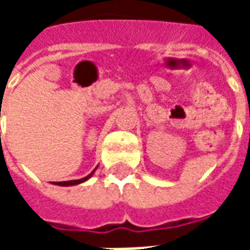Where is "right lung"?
Listing matches in <instances>:
<instances>
[{
	"mask_svg": "<svg viewBox=\"0 0 250 250\" xmlns=\"http://www.w3.org/2000/svg\"><path fill=\"white\" fill-rule=\"evenodd\" d=\"M95 173V170H93L92 173L87 175V177H84L82 179H75V181H65V182H57L56 185H60V186H73V185H79V184H83V182H85L87 179H89L92 177V174Z\"/></svg>",
	"mask_w": 250,
	"mask_h": 250,
	"instance_id": "right-lung-1",
	"label": "right lung"
}]
</instances>
